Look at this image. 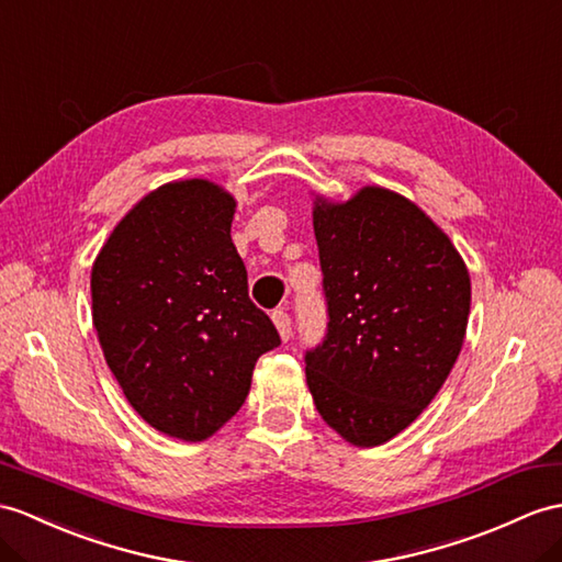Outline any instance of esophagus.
Here are the masks:
<instances>
[{"instance_id": "1", "label": "esophagus", "mask_w": 562, "mask_h": 562, "mask_svg": "<svg viewBox=\"0 0 562 562\" xmlns=\"http://www.w3.org/2000/svg\"><path fill=\"white\" fill-rule=\"evenodd\" d=\"M271 319H273V324H277V328H279V334H281L283 340H289V338L293 336V322H291V317H289V312L273 310Z\"/></svg>"}]
</instances>
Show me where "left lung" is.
Returning a JSON list of instances; mask_svg holds the SVG:
<instances>
[{
    "mask_svg": "<svg viewBox=\"0 0 562 562\" xmlns=\"http://www.w3.org/2000/svg\"><path fill=\"white\" fill-rule=\"evenodd\" d=\"M326 334L305 352L322 419L355 446L413 424L453 369L470 317V273L417 204L362 188L314 207Z\"/></svg>",
    "mask_w": 562,
    "mask_h": 562,
    "instance_id": "8db88e82",
    "label": "left lung"
}]
</instances>
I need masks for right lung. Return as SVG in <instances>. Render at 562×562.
I'll use <instances>...</instances> for the list:
<instances>
[{"label":"right lung","mask_w":562,"mask_h":562,"mask_svg":"<svg viewBox=\"0 0 562 562\" xmlns=\"http://www.w3.org/2000/svg\"><path fill=\"white\" fill-rule=\"evenodd\" d=\"M236 200L178 181L121 218L92 265V322L104 360L149 427L202 441L248 398L259 355L281 346L248 295L231 240Z\"/></svg>","instance_id":"add662e5"}]
</instances>
